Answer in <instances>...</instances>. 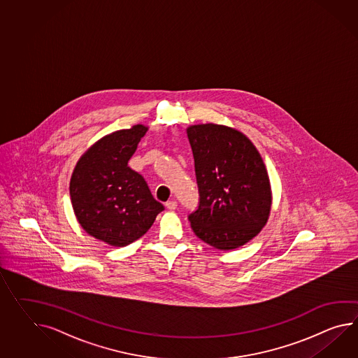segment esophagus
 <instances>
[{
  "label": "esophagus",
  "mask_w": 358,
  "mask_h": 358,
  "mask_svg": "<svg viewBox=\"0 0 358 358\" xmlns=\"http://www.w3.org/2000/svg\"><path fill=\"white\" fill-rule=\"evenodd\" d=\"M166 207L169 210H175L176 208H177V201H166Z\"/></svg>",
  "instance_id": "obj_1"
}]
</instances>
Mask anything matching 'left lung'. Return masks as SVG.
Returning <instances> with one entry per match:
<instances>
[{"label":"left lung","instance_id":"left-lung-1","mask_svg":"<svg viewBox=\"0 0 358 358\" xmlns=\"http://www.w3.org/2000/svg\"><path fill=\"white\" fill-rule=\"evenodd\" d=\"M199 192L189 213L192 231L217 250H234L257 236L271 212L269 177L243 133L216 124L187 128Z\"/></svg>","mask_w":358,"mask_h":358}]
</instances>
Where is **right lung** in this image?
Here are the masks:
<instances>
[{
    "mask_svg": "<svg viewBox=\"0 0 358 358\" xmlns=\"http://www.w3.org/2000/svg\"><path fill=\"white\" fill-rule=\"evenodd\" d=\"M146 131L138 124L106 136L81 157L71 177V201L80 225L110 245L137 241L164 210L143 177L128 166Z\"/></svg>",
    "mask_w": 358,
    "mask_h": 358,
    "instance_id": "right-lung-1",
    "label": "right lung"
}]
</instances>
